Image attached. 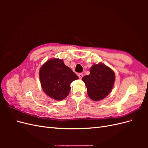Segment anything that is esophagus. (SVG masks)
I'll return each mask as SVG.
<instances>
[{"label": "esophagus", "instance_id": "1", "mask_svg": "<svg viewBox=\"0 0 148 148\" xmlns=\"http://www.w3.org/2000/svg\"><path fill=\"white\" fill-rule=\"evenodd\" d=\"M78 77H79V79H82L83 77V73H78Z\"/></svg>", "mask_w": 148, "mask_h": 148}]
</instances>
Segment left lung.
I'll use <instances>...</instances> for the list:
<instances>
[{
  "mask_svg": "<svg viewBox=\"0 0 148 148\" xmlns=\"http://www.w3.org/2000/svg\"><path fill=\"white\" fill-rule=\"evenodd\" d=\"M115 76L112 70L104 64H94L90 74L84 76L82 80L87 87L88 96L95 101L105 98L111 91Z\"/></svg>",
  "mask_w": 148,
  "mask_h": 148,
  "instance_id": "8db88e82",
  "label": "left lung"
}]
</instances>
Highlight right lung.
I'll return each mask as SVG.
<instances>
[{
  "mask_svg": "<svg viewBox=\"0 0 148 148\" xmlns=\"http://www.w3.org/2000/svg\"><path fill=\"white\" fill-rule=\"evenodd\" d=\"M39 79L46 95L53 99L61 101L68 96L70 84L78 77L64 64L63 60L52 59L47 60L41 67Z\"/></svg>",
  "mask_w": 148,
  "mask_h": 148,
  "instance_id": "right-lung-1",
  "label": "right lung"
}]
</instances>
